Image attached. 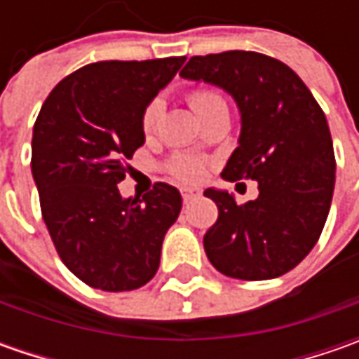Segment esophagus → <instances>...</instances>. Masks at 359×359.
Instances as JSON below:
<instances>
[{"label":"esophagus","mask_w":359,"mask_h":359,"mask_svg":"<svg viewBox=\"0 0 359 359\" xmlns=\"http://www.w3.org/2000/svg\"><path fill=\"white\" fill-rule=\"evenodd\" d=\"M200 196H201L200 189H194V187H182V198H184V201L194 200V198H200Z\"/></svg>","instance_id":"obj_1"}]
</instances>
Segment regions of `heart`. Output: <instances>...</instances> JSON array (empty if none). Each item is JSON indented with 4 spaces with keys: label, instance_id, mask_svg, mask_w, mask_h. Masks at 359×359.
Returning a JSON list of instances; mask_svg holds the SVG:
<instances>
[{
    "label": "heart",
    "instance_id": "obj_1",
    "mask_svg": "<svg viewBox=\"0 0 359 359\" xmlns=\"http://www.w3.org/2000/svg\"><path fill=\"white\" fill-rule=\"evenodd\" d=\"M189 104L194 107V111L198 116H203L205 111L214 109L217 105H226V100L212 90H196L189 93ZM163 118V102L156 97L151 102H147V105L142 111V131L147 137L156 135V131L159 130V123ZM205 161L196 156H175L170 161V172L177 180L184 184H198L203 180L205 175Z\"/></svg>",
    "mask_w": 359,
    "mask_h": 359
}]
</instances>
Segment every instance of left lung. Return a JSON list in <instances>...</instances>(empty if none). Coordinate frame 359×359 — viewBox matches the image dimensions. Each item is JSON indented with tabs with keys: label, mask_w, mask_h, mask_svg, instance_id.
I'll use <instances>...</instances> for the list:
<instances>
[{
	"label": "left lung",
	"mask_w": 359,
	"mask_h": 359,
	"mask_svg": "<svg viewBox=\"0 0 359 359\" xmlns=\"http://www.w3.org/2000/svg\"><path fill=\"white\" fill-rule=\"evenodd\" d=\"M180 76L236 100L240 145L222 177L255 180L259 189L243 205L228 191H203L219 212L203 236L208 259L250 282L287 273L320 240L334 196L336 158L322 107L294 69L255 51L194 55Z\"/></svg>",
	"instance_id": "8db88e82"
}]
</instances>
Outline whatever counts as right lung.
I'll return each mask as SVG.
<instances>
[{
	"label": "right lung",
	"mask_w": 359,
	"mask_h": 359,
	"mask_svg": "<svg viewBox=\"0 0 359 359\" xmlns=\"http://www.w3.org/2000/svg\"><path fill=\"white\" fill-rule=\"evenodd\" d=\"M186 57L83 65L51 90L35 119L32 173L41 215L67 269L104 292H130L159 268L182 196L158 182L123 200L118 184L145 142L142 111Z\"/></svg>",
	"instance_id": "right-lung-1"
}]
</instances>
